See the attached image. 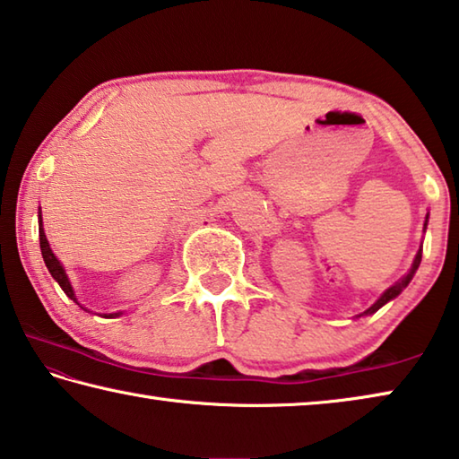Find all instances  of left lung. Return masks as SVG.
<instances>
[{
    "label": "left lung",
    "mask_w": 459,
    "mask_h": 459,
    "mask_svg": "<svg viewBox=\"0 0 459 459\" xmlns=\"http://www.w3.org/2000/svg\"><path fill=\"white\" fill-rule=\"evenodd\" d=\"M427 216H429V214H427ZM425 227H427V221H425ZM421 253H423V248H419V251H417V255H415V261H413V265H411V269H409V273L405 275V277H401L399 279V281L397 283H394V285H391V287H388V290L383 293V295H380V298L375 301V304H372L368 309H367V312H362L360 316H368V314H375L377 312V309H380V307H383L385 304H386V301H391V299H394V298H397V295L403 291V290H405V287L409 285V281H411V279H413V275H415V271L419 269V263H421Z\"/></svg>",
    "instance_id": "1"
}]
</instances>
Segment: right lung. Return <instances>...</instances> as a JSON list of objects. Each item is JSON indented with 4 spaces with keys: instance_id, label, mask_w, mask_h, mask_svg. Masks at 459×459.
<instances>
[{
    "instance_id": "add662e5",
    "label": "right lung",
    "mask_w": 459,
    "mask_h": 459,
    "mask_svg": "<svg viewBox=\"0 0 459 459\" xmlns=\"http://www.w3.org/2000/svg\"><path fill=\"white\" fill-rule=\"evenodd\" d=\"M38 230H40V251H42V259H44V263H46V267H48L50 275H52L54 279H56L58 285L62 287V291H65L73 301H76V295H74V291H73L71 281H68L66 271H65V267H62V263L56 259V255L52 253V248H50V245H48V238H46V235H44L42 216H40V227H38ZM76 304H79V301H76ZM117 316H121V312H117V314H103V317H117Z\"/></svg>"
}]
</instances>
